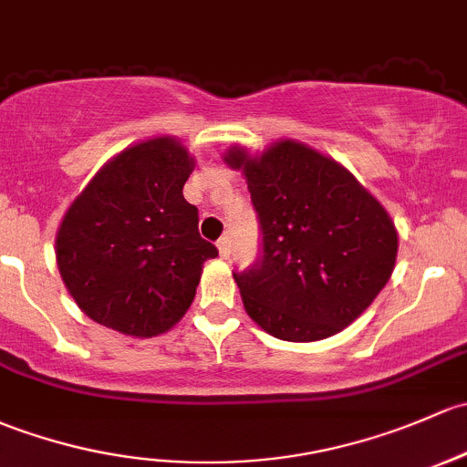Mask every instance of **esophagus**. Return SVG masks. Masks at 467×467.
<instances>
[{
	"label": "esophagus",
	"mask_w": 467,
	"mask_h": 467,
	"mask_svg": "<svg viewBox=\"0 0 467 467\" xmlns=\"http://www.w3.org/2000/svg\"><path fill=\"white\" fill-rule=\"evenodd\" d=\"M217 248H219V254L221 257H230V237H221L217 242Z\"/></svg>",
	"instance_id": "esophagus-1"
}]
</instances>
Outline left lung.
Masks as SVG:
<instances>
[{"instance_id": "8db88e82", "label": "left lung", "mask_w": 467, "mask_h": 467, "mask_svg": "<svg viewBox=\"0 0 467 467\" xmlns=\"http://www.w3.org/2000/svg\"><path fill=\"white\" fill-rule=\"evenodd\" d=\"M262 228L257 262L234 273L246 313L279 340L336 336L389 282L399 233L349 170L296 140L262 156L233 147Z\"/></svg>"}]
</instances>
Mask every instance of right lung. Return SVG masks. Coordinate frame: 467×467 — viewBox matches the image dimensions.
<instances>
[{
  "instance_id": "add662e5",
  "label": "right lung",
  "mask_w": 467,
  "mask_h": 467,
  "mask_svg": "<svg viewBox=\"0 0 467 467\" xmlns=\"http://www.w3.org/2000/svg\"><path fill=\"white\" fill-rule=\"evenodd\" d=\"M194 159L171 136L127 147L89 181L56 237L62 282L93 322L134 337L170 331L190 308L205 259L183 199Z\"/></svg>"
}]
</instances>
